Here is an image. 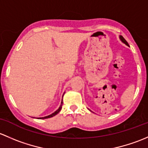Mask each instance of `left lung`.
<instances>
[{"label": "left lung", "instance_id": "1", "mask_svg": "<svg viewBox=\"0 0 148 148\" xmlns=\"http://www.w3.org/2000/svg\"><path fill=\"white\" fill-rule=\"evenodd\" d=\"M119 38H120V40H121L122 42H123V43H125V44L126 45H127V46H129V45H128V43H127V41H126L125 40V38H124L123 37V36H119Z\"/></svg>", "mask_w": 148, "mask_h": 148}]
</instances>
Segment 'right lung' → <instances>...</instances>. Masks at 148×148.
<instances>
[{
  "label": "right lung",
  "instance_id": "obj_1",
  "mask_svg": "<svg viewBox=\"0 0 148 148\" xmlns=\"http://www.w3.org/2000/svg\"><path fill=\"white\" fill-rule=\"evenodd\" d=\"M63 99H62V100H61V104H60V107H59V108L57 110L55 111V112H53V113H52V114H51V115H48V116L42 117V118H38V119H46V118H52V117H53V116H55V115H57V114L59 112H60V110L62 109V106H63Z\"/></svg>",
  "mask_w": 148,
  "mask_h": 148
}]
</instances>
